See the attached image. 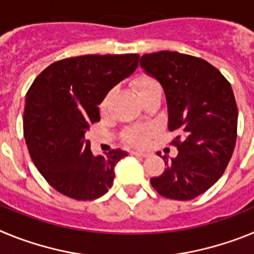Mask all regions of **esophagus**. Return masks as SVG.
<instances>
[{
	"label": "esophagus",
	"instance_id": "obj_1",
	"mask_svg": "<svg viewBox=\"0 0 254 254\" xmlns=\"http://www.w3.org/2000/svg\"><path fill=\"white\" fill-rule=\"evenodd\" d=\"M129 154L132 155V156H138V158H146L147 154H145V152H137V151H131Z\"/></svg>",
	"mask_w": 254,
	"mask_h": 254
}]
</instances>
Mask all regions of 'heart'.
<instances>
[{"label":"heart","mask_w":254,"mask_h":254,"mask_svg":"<svg viewBox=\"0 0 254 254\" xmlns=\"http://www.w3.org/2000/svg\"><path fill=\"white\" fill-rule=\"evenodd\" d=\"M133 87L136 89V91L138 93V95H142V94L147 93V91H151L154 89H158L160 87L159 82L155 80L154 77L149 75H145V73H141L137 75L133 78ZM112 98V91L107 94V95L103 98L102 103L99 105V109L102 113H105L108 111V107H109V102H111ZM152 131L150 127H145V126H134V127H128L126 128L122 133V140L126 143H128L131 146L134 147H142L146 145V142L149 141L150 136H151Z\"/></svg>","instance_id":"obj_1"}]
</instances>
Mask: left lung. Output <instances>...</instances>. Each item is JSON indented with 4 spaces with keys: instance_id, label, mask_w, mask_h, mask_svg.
<instances>
[{
    "instance_id": "left-lung-1",
    "label": "left lung",
    "mask_w": 254,
    "mask_h": 254,
    "mask_svg": "<svg viewBox=\"0 0 254 254\" xmlns=\"http://www.w3.org/2000/svg\"><path fill=\"white\" fill-rule=\"evenodd\" d=\"M140 64L163 86L168 127L178 132L170 143L178 155L161 156L167 169L150 182L163 197L188 201L219 181L234 151L238 108L232 85L207 61L179 52L147 53Z\"/></svg>"
}]
</instances>
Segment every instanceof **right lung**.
Returning a JSON list of instances; mask_svg holds the SVG:
<instances>
[{"label": "right lung", "mask_w": 254, "mask_h": 254, "mask_svg": "<svg viewBox=\"0 0 254 254\" xmlns=\"http://www.w3.org/2000/svg\"><path fill=\"white\" fill-rule=\"evenodd\" d=\"M138 60L137 53L64 58L49 64L29 87L24 109L29 154L64 196L91 201L113 185L114 167L127 152L116 149L94 156L85 132L100 121L98 104L133 72Z\"/></svg>", "instance_id": "right-lung-1"}]
</instances>
